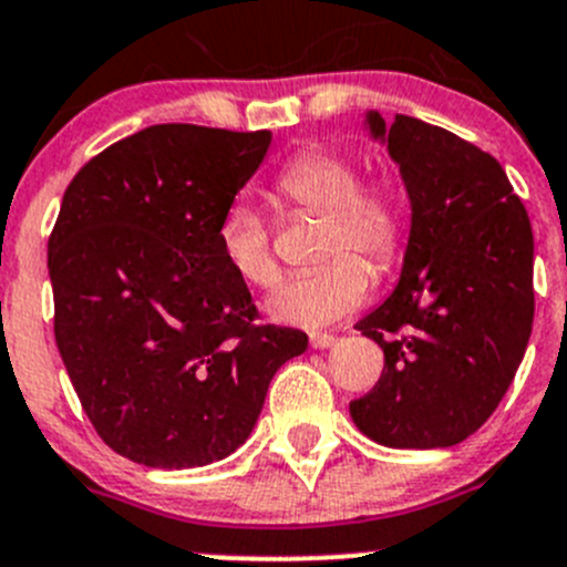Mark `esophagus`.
<instances>
[{"label":"esophagus","mask_w":567,"mask_h":567,"mask_svg":"<svg viewBox=\"0 0 567 567\" xmlns=\"http://www.w3.org/2000/svg\"><path fill=\"white\" fill-rule=\"evenodd\" d=\"M334 343H338V338H334V334H329V332H312L310 334L312 349H329V346H334Z\"/></svg>","instance_id":"obj_1"}]
</instances>
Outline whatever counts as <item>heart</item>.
<instances>
[{
  "label": "heart",
  "mask_w": 567,
  "mask_h": 567,
  "mask_svg": "<svg viewBox=\"0 0 567 567\" xmlns=\"http://www.w3.org/2000/svg\"><path fill=\"white\" fill-rule=\"evenodd\" d=\"M274 194L290 210L321 218L316 260L323 266L285 279L268 299V316L307 329L340 321L362 305L371 288L364 264L382 274L399 260L406 235V205L399 185L384 174L360 179L354 157L312 146L279 168ZM216 240L224 262L240 282L251 288L277 282L271 229L255 205L246 199L229 202L218 218Z\"/></svg>",
  "instance_id": "obj_1"
}]
</instances>
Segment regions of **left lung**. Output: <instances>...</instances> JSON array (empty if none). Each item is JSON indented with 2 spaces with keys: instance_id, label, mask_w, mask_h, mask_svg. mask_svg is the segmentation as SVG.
I'll return each instance as SVG.
<instances>
[{
  "instance_id": "left-lung-1",
  "label": "left lung",
  "mask_w": 567,
  "mask_h": 567,
  "mask_svg": "<svg viewBox=\"0 0 567 567\" xmlns=\"http://www.w3.org/2000/svg\"><path fill=\"white\" fill-rule=\"evenodd\" d=\"M412 205L393 293L357 329L384 351L371 393L349 404L390 449H446L493 415L524 360L535 318V238L502 163L443 126L368 113Z\"/></svg>"
}]
</instances>
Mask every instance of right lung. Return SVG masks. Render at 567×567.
Wrapping results in <instances>:
<instances>
[{
	"label": "right lung",
	"instance_id": "add662e5",
	"mask_svg": "<svg viewBox=\"0 0 567 567\" xmlns=\"http://www.w3.org/2000/svg\"><path fill=\"white\" fill-rule=\"evenodd\" d=\"M271 132L155 124L99 152L49 235L54 340L96 435L146 468H199L255 430L268 384L307 349L255 323L218 218Z\"/></svg>",
	"mask_w": 567,
	"mask_h": 567
}]
</instances>
